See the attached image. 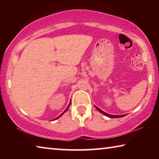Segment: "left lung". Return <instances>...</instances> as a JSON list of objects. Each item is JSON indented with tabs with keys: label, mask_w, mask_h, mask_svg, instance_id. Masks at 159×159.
Returning a JSON list of instances; mask_svg holds the SVG:
<instances>
[{
	"label": "left lung",
	"mask_w": 159,
	"mask_h": 159,
	"mask_svg": "<svg viewBox=\"0 0 159 159\" xmlns=\"http://www.w3.org/2000/svg\"><path fill=\"white\" fill-rule=\"evenodd\" d=\"M95 108H96L97 109H98L99 112L102 113V114H104V116H107V117H109V118H121V117L125 116V115H127V114H123V115H111V114H107V113L103 111H102V110H101L100 109H99L98 107H96V106H95Z\"/></svg>",
	"instance_id": "left-lung-1"
}]
</instances>
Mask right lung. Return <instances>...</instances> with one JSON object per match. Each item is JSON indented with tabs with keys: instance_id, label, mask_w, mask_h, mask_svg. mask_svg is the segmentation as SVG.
<instances>
[{
	"instance_id": "add662e5",
	"label": "right lung",
	"mask_w": 159,
	"mask_h": 159,
	"mask_svg": "<svg viewBox=\"0 0 159 159\" xmlns=\"http://www.w3.org/2000/svg\"><path fill=\"white\" fill-rule=\"evenodd\" d=\"M70 105H71V102H70V103H69V105H68V107H66V109H65V110H64V111H63V113H62V114H61L60 116H57V118H55V119H54V120H56V119H57V118H60V116H62L64 114V113H65L66 111H67V110H68V109L69 108V107H70Z\"/></svg>"
}]
</instances>
